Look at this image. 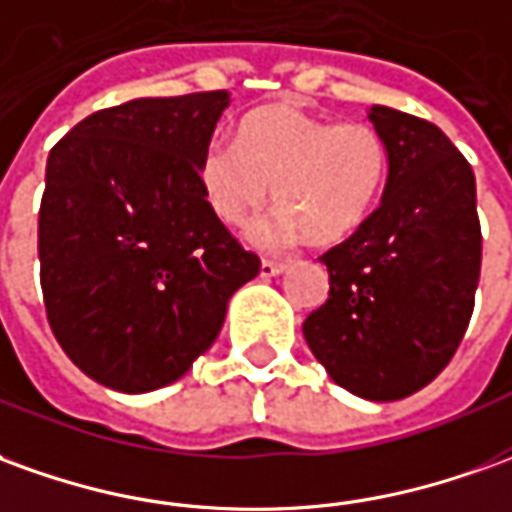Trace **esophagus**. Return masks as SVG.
Instances as JSON below:
<instances>
[{
    "mask_svg": "<svg viewBox=\"0 0 512 512\" xmlns=\"http://www.w3.org/2000/svg\"><path fill=\"white\" fill-rule=\"evenodd\" d=\"M285 268H288V263H280V260H263V263H260V277H263V280H266V277H277Z\"/></svg>",
    "mask_w": 512,
    "mask_h": 512,
    "instance_id": "obj_1",
    "label": "esophagus"
}]
</instances>
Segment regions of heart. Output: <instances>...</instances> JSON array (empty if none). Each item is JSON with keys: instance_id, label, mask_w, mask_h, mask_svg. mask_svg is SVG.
Wrapping results in <instances>:
<instances>
[{"instance_id": "obj_1", "label": "heart", "mask_w": 512, "mask_h": 512, "mask_svg": "<svg viewBox=\"0 0 512 512\" xmlns=\"http://www.w3.org/2000/svg\"><path fill=\"white\" fill-rule=\"evenodd\" d=\"M388 180V144L363 121H338L296 105L249 113L238 141L213 138L199 157V188L224 224H244L271 196L282 202L260 221V244L313 235L335 244L363 227Z\"/></svg>"}]
</instances>
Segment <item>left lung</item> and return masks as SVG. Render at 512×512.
<instances>
[{
    "mask_svg": "<svg viewBox=\"0 0 512 512\" xmlns=\"http://www.w3.org/2000/svg\"><path fill=\"white\" fill-rule=\"evenodd\" d=\"M388 144L380 207L321 263L330 296L302 324L332 382L396 402L441 374L466 335L480 282L477 182L435 124L374 105Z\"/></svg>",
    "mask_w": 512,
    "mask_h": 512,
    "instance_id": "1",
    "label": "left lung"
}]
</instances>
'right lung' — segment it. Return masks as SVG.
<instances>
[{"label": "right lung", "instance_id": "right-lung-1", "mask_svg": "<svg viewBox=\"0 0 512 512\" xmlns=\"http://www.w3.org/2000/svg\"><path fill=\"white\" fill-rule=\"evenodd\" d=\"M227 91L144 96L82 119L46 160L41 288L71 363L121 393L177 382L255 280L199 188Z\"/></svg>", "mask_w": 512, "mask_h": 512}]
</instances>
